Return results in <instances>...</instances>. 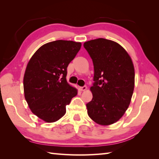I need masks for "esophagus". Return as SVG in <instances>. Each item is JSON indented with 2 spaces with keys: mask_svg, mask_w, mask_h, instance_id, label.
I'll use <instances>...</instances> for the list:
<instances>
[{
  "mask_svg": "<svg viewBox=\"0 0 159 159\" xmlns=\"http://www.w3.org/2000/svg\"><path fill=\"white\" fill-rule=\"evenodd\" d=\"M87 89V87L86 86H83V87H80V90L81 91V92H84V91H85Z\"/></svg>",
  "mask_w": 159,
  "mask_h": 159,
  "instance_id": "34e87169",
  "label": "esophagus"
}]
</instances>
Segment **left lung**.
Listing matches in <instances>:
<instances>
[{
    "label": "left lung",
    "instance_id": "8db88e82",
    "mask_svg": "<svg viewBox=\"0 0 159 159\" xmlns=\"http://www.w3.org/2000/svg\"><path fill=\"white\" fill-rule=\"evenodd\" d=\"M93 61V98L86 104L89 117L96 124L117 122L129 107L134 87V68L130 55L112 40L98 38L84 43Z\"/></svg>",
    "mask_w": 159,
    "mask_h": 159
}]
</instances>
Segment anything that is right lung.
<instances>
[{
  "instance_id": "right-lung-1",
  "label": "right lung",
  "mask_w": 159,
  "mask_h": 159,
  "mask_svg": "<svg viewBox=\"0 0 159 159\" xmlns=\"http://www.w3.org/2000/svg\"><path fill=\"white\" fill-rule=\"evenodd\" d=\"M81 43L57 40L42 46L30 59L24 75L25 100L43 121L55 122L66 113V105L78 90L67 82V67Z\"/></svg>"
}]
</instances>
